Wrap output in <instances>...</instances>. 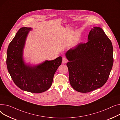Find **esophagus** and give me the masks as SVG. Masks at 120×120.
Here are the masks:
<instances>
[{"instance_id": "1", "label": "esophagus", "mask_w": 120, "mask_h": 120, "mask_svg": "<svg viewBox=\"0 0 120 120\" xmlns=\"http://www.w3.org/2000/svg\"><path fill=\"white\" fill-rule=\"evenodd\" d=\"M68 61V60L65 57H63L62 58V63H63V64H65V63H66Z\"/></svg>"}]
</instances>
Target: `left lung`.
<instances>
[{
    "instance_id": "8db88e82",
    "label": "left lung",
    "mask_w": 120,
    "mask_h": 120,
    "mask_svg": "<svg viewBox=\"0 0 120 120\" xmlns=\"http://www.w3.org/2000/svg\"><path fill=\"white\" fill-rule=\"evenodd\" d=\"M88 41L66 53L70 84L83 93L102 87L107 81L113 64L111 41L101 27L92 28Z\"/></svg>"
}]
</instances>
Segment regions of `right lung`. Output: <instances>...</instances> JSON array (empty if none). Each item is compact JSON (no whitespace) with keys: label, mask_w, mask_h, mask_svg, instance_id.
I'll use <instances>...</instances> for the list:
<instances>
[{"label":"right lung","mask_w":120,"mask_h":120,"mask_svg":"<svg viewBox=\"0 0 120 120\" xmlns=\"http://www.w3.org/2000/svg\"><path fill=\"white\" fill-rule=\"evenodd\" d=\"M30 27L21 28L10 43L7 52L8 72L15 85L21 90L32 93H41L51 87L55 73L61 64L62 57L46 60L35 66L26 65L23 50Z\"/></svg>","instance_id":"1"}]
</instances>
